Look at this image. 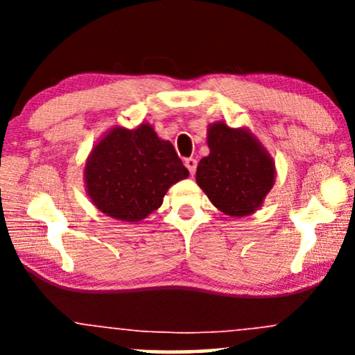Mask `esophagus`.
Returning a JSON list of instances; mask_svg holds the SVG:
<instances>
[{
  "mask_svg": "<svg viewBox=\"0 0 355 355\" xmlns=\"http://www.w3.org/2000/svg\"><path fill=\"white\" fill-rule=\"evenodd\" d=\"M184 164H186V168L189 169V173L196 174V169H197V159L196 158H186L184 159Z\"/></svg>",
  "mask_w": 355,
  "mask_h": 355,
  "instance_id": "34e87169",
  "label": "esophagus"
}]
</instances>
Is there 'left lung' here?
Returning a JSON list of instances; mask_svg holds the SVG:
<instances>
[{"instance_id":"1","label":"left lung","mask_w":355,"mask_h":355,"mask_svg":"<svg viewBox=\"0 0 355 355\" xmlns=\"http://www.w3.org/2000/svg\"><path fill=\"white\" fill-rule=\"evenodd\" d=\"M208 157L197 166V186L227 216L244 218L263 205L276 181L275 159L247 128L208 124Z\"/></svg>"}]
</instances>
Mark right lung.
Listing matches in <instances>:
<instances>
[{
	"mask_svg": "<svg viewBox=\"0 0 355 355\" xmlns=\"http://www.w3.org/2000/svg\"><path fill=\"white\" fill-rule=\"evenodd\" d=\"M189 176L169 140L153 125H114L101 135L85 159V192L106 216L139 223L162 207L168 189Z\"/></svg>",
	"mask_w": 355,
	"mask_h": 355,
	"instance_id": "right-lung-1",
	"label": "right lung"
}]
</instances>
